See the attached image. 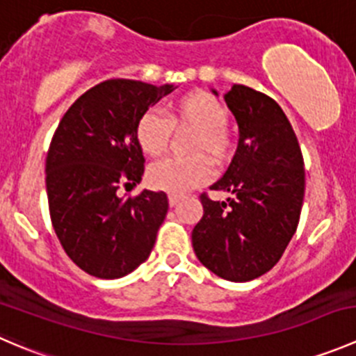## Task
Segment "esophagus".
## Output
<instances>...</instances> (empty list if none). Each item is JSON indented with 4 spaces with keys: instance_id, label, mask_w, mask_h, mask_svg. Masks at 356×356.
Returning a JSON list of instances; mask_svg holds the SVG:
<instances>
[{
    "instance_id": "obj_1",
    "label": "esophagus",
    "mask_w": 356,
    "mask_h": 356,
    "mask_svg": "<svg viewBox=\"0 0 356 356\" xmlns=\"http://www.w3.org/2000/svg\"><path fill=\"white\" fill-rule=\"evenodd\" d=\"M179 202H181V196H177V195L168 196V203H170V207H175Z\"/></svg>"
}]
</instances>
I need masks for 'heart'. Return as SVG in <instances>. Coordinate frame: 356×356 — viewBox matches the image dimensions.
<instances>
[{"instance_id":"1","label":"heart","mask_w":356,"mask_h":356,"mask_svg":"<svg viewBox=\"0 0 356 356\" xmlns=\"http://www.w3.org/2000/svg\"><path fill=\"white\" fill-rule=\"evenodd\" d=\"M229 111L213 95L196 90L174 101L168 120L156 111L143 113L136 123V140L140 151L156 158L167 151L172 129L195 130L188 153L195 156L177 160L167 158L147 168V184L158 191L181 195L205 184L212 177V167L224 165L231 158V136L227 130Z\"/></svg>"}]
</instances>
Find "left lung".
Here are the masks:
<instances>
[{"instance_id":"8db88e82","label":"left lung","mask_w":356,"mask_h":356,"mask_svg":"<svg viewBox=\"0 0 356 356\" xmlns=\"http://www.w3.org/2000/svg\"><path fill=\"white\" fill-rule=\"evenodd\" d=\"M224 101L240 139L226 174L210 189L231 196L226 202L200 196L203 217L191 241L200 262L217 277L250 282L280 261L298 229L305 161L291 122L273 99L233 85Z\"/></svg>"}]
</instances>
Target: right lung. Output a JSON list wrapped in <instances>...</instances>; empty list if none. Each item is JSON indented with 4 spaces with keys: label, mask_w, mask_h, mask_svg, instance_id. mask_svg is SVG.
Segmentation results:
<instances>
[{
    "label": "right lung",
    "mask_w": 356,
    "mask_h": 356,
    "mask_svg": "<svg viewBox=\"0 0 356 356\" xmlns=\"http://www.w3.org/2000/svg\"><path fill=\"white\" fill-rule=\"evenodd\" d=\"M172 90L108 79L76 99L55 130L47 154L51 224L65 254L92 277H125L153 250L167 195L144 189L125 200L118 189L139 184L144 174L137 120Z\"/></svg>",
    "instance_id": "right-lung-1"
}]
</instances>
